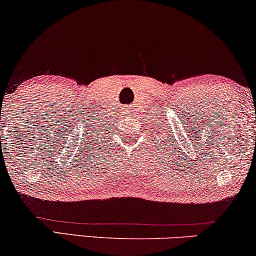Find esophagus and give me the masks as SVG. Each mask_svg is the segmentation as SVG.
Wrapping results in <instances>:
<instances>
[{
	"label": "esophagus",
	"mask_w": 256,
	"mask_h": 256,
	"mask_svg": "<svg viewBox=\"0 0 256 256\" xmlns=\"http://www.w3.org/2000/svg\"><path fill=\"white\" fill-rule=\"evenodd\" d=\"M126 114H127V113H126Z\"/></svg>",
	"instance_id": "esophagus-1"
}]
</instances>
